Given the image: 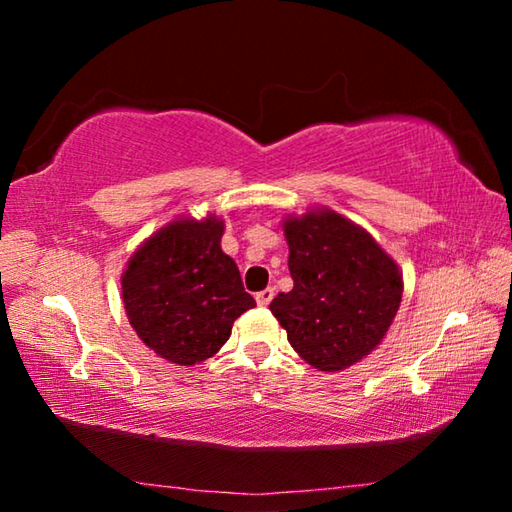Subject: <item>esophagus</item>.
<instances>
[{"instance_id": "obj_1", "label": "esophagus", "mask_w": 512, "mask_h": 512, "mask_svg": "<svg viewBox=\"0 0 512 512\" xmlns=\"http://www.w3.org/2000/svg\"><path fill=\"white\" fill-rule=\"evenodd\" d=\"M273 296H275V289H264V291H259V293H257L255 300H257V305H259V307H268V305H271Z\"/></svg>"}]
</instances>
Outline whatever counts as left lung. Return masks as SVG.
<instances>
[{
    "label": "left lung",
    "mask_w": 512,
    "mask_h": 512,
    "mask_svg": "<svg viewBox=\"0 0 512 512\" xmlns=\"http://www.w3.org/2000/svg\"><path fill=\"white\" fill-rule=\"evenodd\" d=\"M282 228L293 289L273 298L271 314L309 366H354L395 320L404 291L400 266L368 230L329 207L284 216Z\"/></svg>",
    "instance_id": "1"
}]
</instances>
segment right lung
Instances as JSON below:
<instances>
[{"instance_id":"add662e5","label":"right lung","mask_w":512,"mask_h":512,"mask_svg":"<svg viewBox=\"0 0 512 512\" xmlns=\"http://www.w3.org/2000/svg\"><path fill=\"white\" fill-rule=\"evenodd\" d=\"M223 228L216 214L178 216L153 232L121 273L128 323L146 348L176 366L214 357L232 323L255 307L235 259L221 250Z\"/></svg>"}]
</instances>
